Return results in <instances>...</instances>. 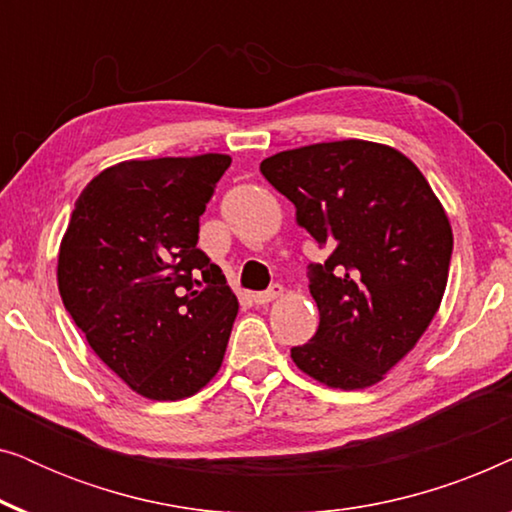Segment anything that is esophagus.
<instances>
[{
  "mask_svg": "<svg viewBox=\"0 0 512 512\" xmlns=\"http://www.w3.org/2000/svg\"><path fill=\"white\" fill-rule=\"evenodd\" d=\"M282 293H284L282 286L275 284V286H270L268 291L254 293V303H256V305H268V303H272V300H277L279 296H282Z\"/></svg>",
  "mask_w": 512,
  "mask_h": 512,
  "instance_id": "obj_1",
  "label": "esophagus"
}]
</instances>
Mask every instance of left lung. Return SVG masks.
<instances>
[{
    "label": "left lung",
    "instance_id": "1",
    "mask_svg": "<svg viewBox=\"0 0 512 512\" xmlns=\"http://www.w3.org/2000/svg\"><path fill=\"white\" fill-rule=\"evenodd\" d=\"M261 172L331 251L310 265L319 328L291 349L293 363L331 389L373 387L415 349L443 300L445 207L408 156L366 139L279 151Z\"/></svg>",
    "mask_w": 512,
    "mask_h": 512
}]
</instances>
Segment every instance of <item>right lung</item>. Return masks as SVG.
Instances as JSON below:
<instances>
[{
    "instance_id": "1",
    "label": "right lung",
    "mask_w": 512,
    "mask_h": 512,
    "mask_svg": "<svg viewBox=\"0 0 512 512\" xmlns=\"http://www.w3.org/2000/svg\"><path fill=\"white\" fill-rule=\"evenodd\" d=\"M228 167L226 153L123 160L83 188L62 235V303L93 352L151 401L198 394L226 354L240 303L198 233Z\"/></svg>"
}]
</instances>
